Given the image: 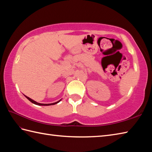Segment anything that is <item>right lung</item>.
<instances>
[{"instance_id": "add662e5", "label": "right lung", "mask_w": 152, "mask_h": 152, "mask_svg": "<svg viewBox=\"0 0 152 152\" xmlns=\"http://www.w3.org/2000/svg\"><path fill=\"white\" fill-rule=\"evenodd\" d=\"M25 97H26V98L28 100V101H30L32 103H33V104H37V105H38V106H50V105H53V104H57L58 102H59L61 101V100H59V101H57V102H56L50 103V104H42V103H39V102H36L35 101H34V100L31 99V98L28 97V96H25Z\"/></svg>"}]
</instances>
